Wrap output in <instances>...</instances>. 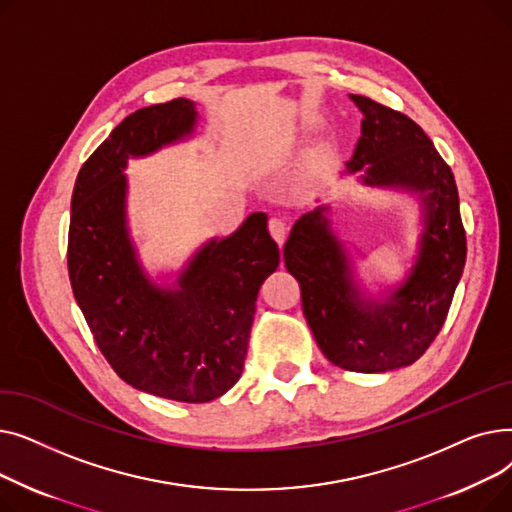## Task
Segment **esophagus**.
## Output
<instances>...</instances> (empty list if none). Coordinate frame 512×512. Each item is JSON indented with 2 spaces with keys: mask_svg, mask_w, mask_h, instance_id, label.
Wrapping results in <instances>:
<instances>
[{
  "mask_svg": "<svg viewBox=\"0 0 512 512\" xmlns=\"http://www.w3.org/2000/svg\"><path fill=\"white\" fill-rule=\"evenodd\" d=\"M270 234L274 236L278 245H284V240L288 236V222L282 220V218H272L270 220Z\"/></svg>",
  "mask_w": 512,
  "mask_h": 512,
  "instance_id": "obj_1",
  "label": "esophagus"
}]
</instances>
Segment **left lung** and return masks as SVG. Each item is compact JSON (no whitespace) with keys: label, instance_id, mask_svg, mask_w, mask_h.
Returning <instances> with one entry per match:
<instances>
[{"label":"left lung","instance_id":"left-lung-1","mask_svg":"<svg viewBox=\"0 0 512 512\" xmlns=\"http://www.w3.org/2000/svg\"><path fill=\"white\" fill-rule=\"evenodd\" d=\"M351 101L363 122L342 176L417 199L413 265L396 288L367 290L355 261L365 255L336 234L332 207L319 199L294 222L284 263L301 284L303 313L326 359L348 371L384 373L413 365L438 336L463 276L467 240L452 170L421 126L369 97Z\"/></svg>","mask_w":512,"mask_h":512}]
</instances>
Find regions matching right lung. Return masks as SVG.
<instances>
[{
	"mask_svg": "<svg viewBox=\"0 0 512 512\" xmlns=\"http://www.w3.org/2000/svg\"><path fill=\"white\" fill-rule=\"evenodd\" d=\"M197 122L184 97L124 118L76 176L68 232L72 292L99 351L128 386L178 402H209L238 382L259 288L280 263L257 211L209 238L172 284L145 270L128 226V159L188 141Z\"/></svg>",
	"mask_w": 512,
	"mask_h": 512,
	"instance_id": "1",
	"label": "right lung"
}]
</instances>
